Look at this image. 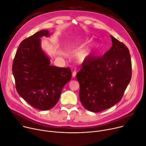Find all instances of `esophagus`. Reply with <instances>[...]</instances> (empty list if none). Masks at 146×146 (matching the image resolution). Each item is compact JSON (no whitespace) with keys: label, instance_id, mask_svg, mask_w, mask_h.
Returning <instances> with one entry per match:
<instances>
[{"label":"esophagus","instance_id":"esophagus-1","mask_svg":"<svg viewBox=\"0 0 146 146\" xmlns=\"http://www.w3.org/2000/svg\"><path fill=\"white\" fill-rule=\"evenodd\" d=\"M76 71L73 72V73H72V77H76Z\"/></svg>","mask_w":146,"mask_h":146}]
</instances>
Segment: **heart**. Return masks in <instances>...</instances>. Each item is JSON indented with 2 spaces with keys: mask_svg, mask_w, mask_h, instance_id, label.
Masks as SVG:
<instances>
[{
  "mask_svg": "<svg viewBox=\"0 0 146 146\" xmlns=\"http://www.w3.org/2000/svg\"><path fill=\"white\" fill-rule=\"evenodd\" d=\"M88 52L87 50H83L81 51L77 55L78 59L80 60H84L86 57L88 55Z\"/></svg>",
  "mask_w": 146,
  "mask_h": 146,
  "instance_id": "1",
  "label": "heart"
}]
</instances>
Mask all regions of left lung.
<instances>
[{"instance_id": "1", "label": "left lung", "mask_w": 146, "mask_h": 146, "mask_svg": "<svg viewBox=\"0 0 146 146\" xmlns=\"http://www.w3.org/2000/svg\"><path fill=\"white\" fill-rule=\"evenodd\" d=\"M112 46L100 58L82 64L76 74L79 97L87 110L98 112L120 101L131 78V62L127 47L111 35Z\"/></svg>"}]
</instances>
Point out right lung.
<instances>
[{
  "instance_id": "1",
  "label": "right lung",
  "mask_w": 146,
  "mask_h": 146,
  "mask_svg": "<svg viewBox=\"0 0 146 146\" xmlns=\"http://www.w3.org/2000/svg\"><path fill=\"white\" fill-rule=\"evenodd\" d=\"M49 35L48 31L41 30L24 39L12 66L18 94L32 107L42 111L57 104L63 87L72 78L69 68L50 66L41 49L40 38Z\"/></svg>"
}]
</instances>
